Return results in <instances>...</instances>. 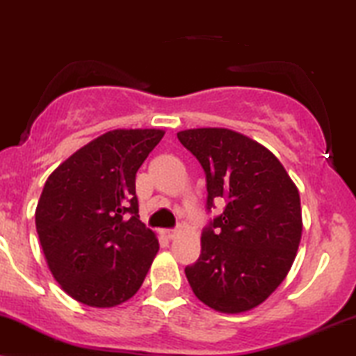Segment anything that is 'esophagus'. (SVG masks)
Instances as JSON below:
<instances>
[{
    "instance_id": "34e87169",
    "label": "esophagus",
    "mask_w": 356,
    "mask_h": 356,
    "mask_svg": "<svg viewBox=\"0 0 356 356\" xmlns=\"http://www.w3.org/2000/svg\"><path fill=\"white\" fill-rule=\"evenodd\" d=\"M175 235H177V229H171V228H165L161 229V236H165L166 240H171Z\"/></svg>"
}]
</instances>
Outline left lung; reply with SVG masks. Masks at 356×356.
Segmentation results:
<instances>
[{"label": "left lung", "instance_id": "1", "mask_svg": "<svg viewBox=\"0 0 356 356\" xmlns=\"http://www.w3.org/2000/svg\"><path fill=\"white\" fill-rule=\"evenodd\" d=\"M178 140L207 177V210L225 208L202 232V254L185 268L193 293L221 313L265 302L290 271L302 238L295 183L270 149L227 128H196Z\"/></svg>", "mask_w": 356, "mask_h": 356}]
</instances>
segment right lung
Returning <instances> with one entry per match:
<instances>
[{"instance_id": "right-lung-1", "label": "right lung", "mask_w": 356, "mask_h": 356, "mask_svg": "<svg viewBox=\"0 0 356 356\" xmlns=\"http://www.w3.org/2000/svg\"><path fill=\"white\" fill-rule=\"evenodd\" d=\"M163 135L113 129L46 179L36 232L54 280L76 302L110 308L140 290L160 245L140 221L135 179Z\"/></svg>"}]
</instances>
